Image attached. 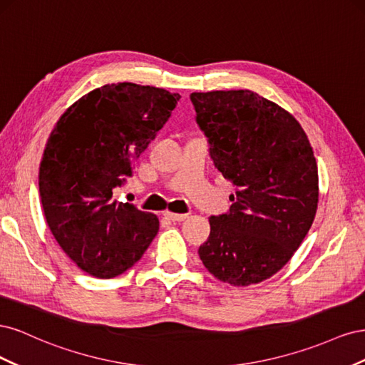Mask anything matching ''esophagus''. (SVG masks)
Instances as JSON below:
<instances>
[{"label":"esophagus","mask_w":365,"mask_h":365,"mask_svg":"<svg viewBox=\"0 0 365 365\" xmlns=\"http://www.w3.org/2000/svg\"><path fill=\"white\" fill-rule=\"evenodd\" d=\"M165 219H170L173 220V222H181V220H184L189 215H181V213H172V212H164L163 213Z\"/></svg>","instance_id":"esophagus-1"}]
</instances>
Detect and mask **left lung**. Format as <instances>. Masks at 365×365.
Listing matches in <instances>:
<instances>
[{"label":"left lung","instance_id":"left-lung-1","mask_svg":"<svg viewBox=\"0 0 365 365\" xmlns=\"http://www.w3.org/2000/svg\"><path fill=\"white\" fill-rule=\"evenodd\" d=\"M196 121L217 170L236 185L227 215L210 217L204 267L233 286L267 280L312 227L318 168L295 117L250 90L192 93Z\"/></svg>","mask_w":365,"mask_h":365}]
</instances>
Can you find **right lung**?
Wrapping results in <instances>:
<instances>
[{
    "label": "right lung",
    "instance_id": "right-lung-1",
    "mask_svg": "<svg viewBox=\"0 0 365 365\" xmlns=\"http://www.w3.org/2000/svg\"><path fill=\"white\" fill-rule=\"evenodd\" d=\"M180 98L163 88L108 83L82 96L53 128L39 165L41 202L59 247L86 274H123L157 236L155 215L113 195Z\"/></svg>",
    "mask_w": 365,
    "mask_h": 365
}]
</instances>
